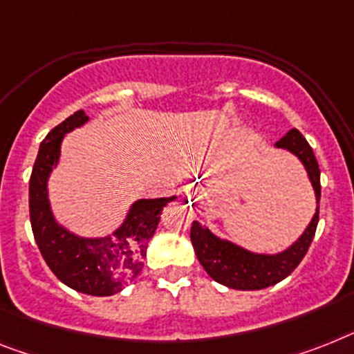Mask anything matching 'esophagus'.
<instances>
[{"label": "esophagus", "instance_id": "34e87169", "mask_svg": "<svg viewBox=\"0 0 354 354\" xmlns=\"http://www.w3.org/2000/svg\"><path fill=\"white\" fill-rule=\"evenodd\" d=\"M195 197H197V198H201V197H203V195H201V194H195Z\"/></svg>", "mask_w": 354, "mask_h": 354}]
</instances>
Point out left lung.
<instances>
[{
  "label": "left lung",
  "mask_w": 354,
  "mask_h": 354,
  "mask_svg": "<svg viewBox=\"0 0 354 354\" xmlns=\"http://www.w3.org/2000/svg\"><path fill=\"white\" fill-rule=\"evenodd\" d=\"M277 146L289 150L302 160V165L308 170L309 179H311V184H313L317 203H320V168H318L313 148L306 141V137L297 128H293L277 142ZM317 224L318 208L304 235L289 250L282 251L279 255H255V253H250V251L242 250V248L235 246L232 242L217 239L208 227L201 226L197 221H194V224H192L189 239H192L198 262L203 264L206 273L215 282L232 289L253 291V289H264L270 288V286H275L277 282L284 280L286 277L293 273L295 268L302 262L309 246H311V242H313Z\"/></svg>",
  "instance_id": "left-lung-1"
}]
</instances>
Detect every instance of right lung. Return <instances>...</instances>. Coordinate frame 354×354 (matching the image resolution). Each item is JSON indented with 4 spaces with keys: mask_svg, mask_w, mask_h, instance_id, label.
<instances>
[{
    "mask_svg": "<svg viewBox=\"0 0 354 354\" xmlns=\"http://www.w3.org/2000/svg\"><path fill=\"white\" fill-rule=\"evenodd\" d=\"M86 121V113L77 110L52 128L41 142L28 186L30 224L41 255L63 284L79 293L110 297L141 273L148 241L160 221V209L175 197L137 201L122 226L104 239H79L57 226L48 204L46 180L59 159V146L66 131Z\"/></svg>",
    "mask_w": 354,
    "mask_h": 354,
    "instance_id": "1",
    "label": "right lung"
}]
</instances>
